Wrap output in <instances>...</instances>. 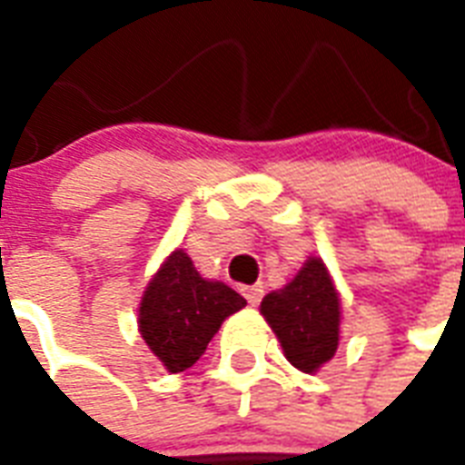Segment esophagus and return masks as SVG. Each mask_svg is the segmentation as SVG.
I'll return each mask as SVG.
<instances>
[{
    "mask_svg": "<svg viewBox=\"0 0 465 465\" xmlns=\"http://www.w3.org/2000/svg\"><path fill=\"white\" fill-rule=\"evenodd\" d=\"M243 297L248 299V304L258 306L262 299V284H251V287H243Z\"/></svg>",
    "mask_w": 465,
    "mask_h": 465,
    "instance_id": "1",
    "label": "esophagus"
}]
</instances>
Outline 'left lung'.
<instances>
[{"label": "left lung", "mask_w": 465, "mask_h": 465, "mask_svg": "<svg viewBox=\"0 0 465 465\" xmlns=\"http://www.w3.org/2000/svg\"><path fill=\"white\" fill-rule=\"evenodd\" d=\"M261 313L280 340L287 361L299 371L316 374L338 352L340 294L316 255L302 265L292 282L262 299Z\"/></svg>", "instance_id": "1"}]
</instances>
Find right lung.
Segmentation results:
<instances>
[{
	"mask_svg": "<svg viewBox=\"0 0 465 465\" xmlns=\"http://www.w3.org/2000/svg\"><path fill=\"white\" fill-rule=\"evenodd\" d=\"M246 306L229 284L207 280L190 255L175 248L161 262L140 302V335L166 371L178 374L195 364L224 318Z\"/></svg>",
	"mask_w": 465,
	"mask_h": 465,
	"instance_id": "obj_1",
	"label": "right lung"
}]
</instances>
